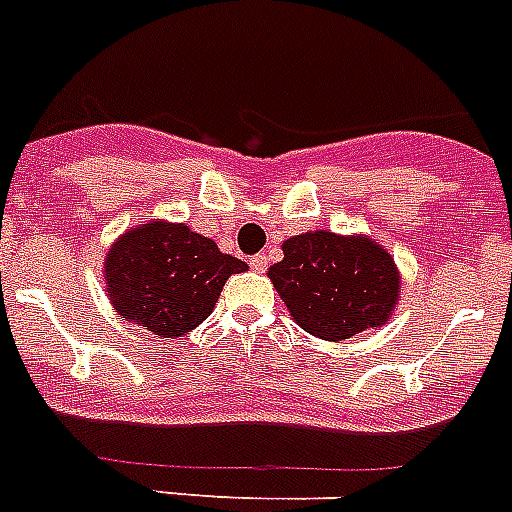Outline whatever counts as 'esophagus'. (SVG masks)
I'll list each match as a JSON object with an SVG mask.
<instances>
[{
	"instance_id": "34e87169",
	"label": "esophagus",
	"mask_w": 512,
	"mask_h": 512,
	"mask_svg": "<svg viewBox=\"0 0 512 512\" xmlns=\"http://www.w3.org/2000/svg\"><path fill=\"white\" fill-rule=\"evenodd\" d=\"M249 268L257 270V273H263V270L268 268V255H265V252H260V255L249 257Z\"/></svg>"
}]
</instances>
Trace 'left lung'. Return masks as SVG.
<instances>
[{"label": "left lung", "instance_id": "1", "mask_svg": "<svg viewBox=\"0 0 512 512\" xmlns=\"http://www.w3.org/2000/svg\"><path fill=\"white\" fill-rule=\"evenodd\" d=\"M270 281L291 317L322 341H343L388 320L398 299L393 257L364 236H291Z\"/></svg>", "mask_w": 512, "mask_h": 512}]
</instances>
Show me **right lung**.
Masks as SVG:
<instances>
[{
  "label": "right lung",
  "instance_id": "add662e5",
  "mask_svg": "<svg viewBox=\"0 0 512 512\" xmlns=\"http://www.w3.org/2000/svg\"><path fill=\"white\" fill-rule=\"evenodd\" d=\"M244 270L247 263L218 252L208 236L163 221L127 231L106 257L114 309L161 338L197 328L231 273Z\"/></svg>",
  "mask_w": 512,
  "mask_h": 512
}]
</instances>
